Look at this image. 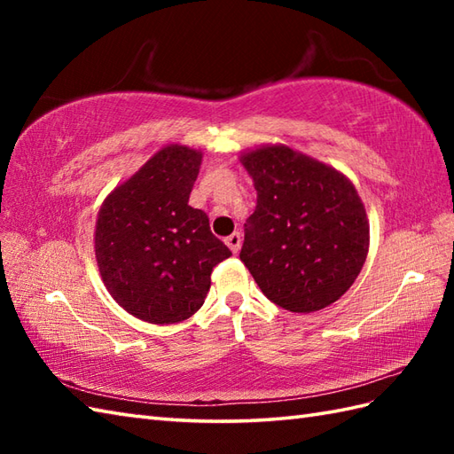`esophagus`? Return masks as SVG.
I'll use <instances>...</instances> for the list:
<instances>
[{
	"mask_svg": "<svg viewBox=\"0 0 454 454\" xmlns=\"http://www.w3.org/2000/svg\"><path fill=\"white\" fill-rule=\"evenodd\" d=\"M226 246L232 249L234 254H238V249H239V246H242V236H239V232H234V234H230L226 239Z\"/></svg>",
	"mask_w": 454,
	"mask_h": 454,
	"instance_id": "esophagus-1",
	"label": "esophagus"
}]
</instances>
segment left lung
Returning a JSON list of instances; mask_svg holds the SVG:
<instances>
[{
    "instance_id": "left-lung-1",
    "label": "left lung",
    "mask_w": 454,
    "mask_h": 454,
    "mask_svg": "<svg viewBox=\"0 0 454 454\" xmlns=\"http://www.w3.org/2000/svg\"><path fill=\"white\" fill-rule=\"evenodd\" d=\"M257 205L244 224L239 259L262 293L291 312L341 298L369 252V220L343 173L283 146L242 153Z\"/></svg>"
}]
</instances>
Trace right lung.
<instances>
[{
	"mask_svg": "<svg viewBox=\"0 0 454 454\" xmlns=\"http://www.w3.org/2000/svg\"><path fill=\"white\" fill-rule=\"evenodd\" d=\"M202 153L169 144L105 199L95 259L105 286L129 314L177 324L202 306L210 273L232 252L189 207Z\"/></svg>",
	"mask_w": 454,
	"mask_h": 454,
	"instance_id": "right-lung-1",
	"label": "right lung"
}]
</instances>
